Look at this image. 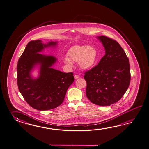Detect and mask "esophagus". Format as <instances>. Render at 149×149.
I'll use <instances>...</instances> for the list:
<instances>
[{
    "mask_svg": "<svg viewBox=\"0 0 149 149\" xmlns=\"http://www.w3.org/2000/svg\"><path fill=\"white\" fill-rule=\"evenodd\" d=\"M74 77H75V79H79V76L77 75H75Z\"/></svg>",
    "mask_w": 149,
    "mask_h": 149,
    "instance_id": "1",
    "label": "esophagus"
}]
</instances>
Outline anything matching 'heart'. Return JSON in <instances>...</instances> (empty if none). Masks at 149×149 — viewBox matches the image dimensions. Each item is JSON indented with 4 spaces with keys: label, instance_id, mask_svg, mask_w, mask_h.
<instances>
[{
    "label": "heart",
    "instance_id": "heart-1",
    "mask_svg": "<svg viewBox=\"0 0 149 149\" xmlns=\"http://www.w3.org/2000/svg\"><path fill=\"white\" fill-rule=\"evenodd\" d=\"M68 57L64 59V63L72 67L73 62H78L79 67L84 70L94 67L97 61L98 54L93 46L82 45L73 46L67 52Z\"/></svg>",
    "mask_w": 149,
    "mask_h": 149
}]
</instances>
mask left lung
I'll list each match as a JSON object with an SVG mask.
<instances>
[{"label": "left lung", "mask_w": 149, "mask_h": 149, "mask_svg": "<svg viewBox=\"0 0 149 149\" xmlns=\"http://www.w3.org/2000/svg\"><path fill=\"white\" fill-rule=\"evenodd\" d=\"M105 49L97 64L84 73L86 95L92 103L109 106L118 101L130 83L129 60L118 43L108 37H97Z\"/></svg>", "instance_id": "obj_1"}]
</instances>
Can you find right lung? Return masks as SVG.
<instances>
[{
  "instance_id": "1",
  "label": "right lung",
  "mask_w": 149,
  "mask_h": 149,
  "mask_svg": "<svg viewBox=\"0 0 149 149\" xmlns=\"http://www.w3.org/2000/svg\"><path fill=\"white\" fill-rule=\"evenodd\" d=\"M57 44L56 41L43 44L40 40L31 41L18 59V90L26 102L36 109L47 110L61 105L67 89L74 81L73 73H63L52 68L57 61L55 57L39 53ZM37 65H40V75L34 79L30 72Z\"/></svg>"
}]
</instances>
